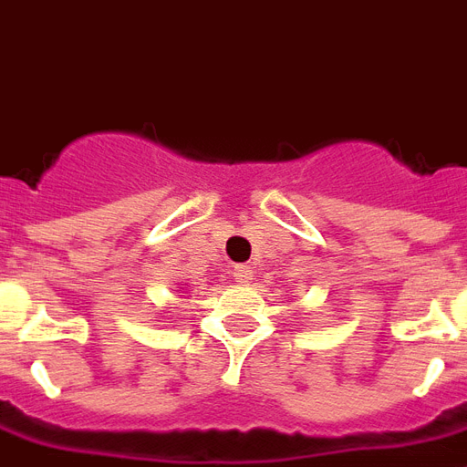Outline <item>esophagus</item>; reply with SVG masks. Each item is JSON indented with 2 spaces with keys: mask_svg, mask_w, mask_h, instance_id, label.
I'll use <instances>...</instances> for the list:
<instances>
[{
  "mask_svg": "<svg viewBox=\"0 0 467 467\" xmlns=\"http://www.w3.org/2000/svg\"><path fill=\"white\" fill-rule=\"evenodd\" d=\"M231 275H234L236 281H241V284H248V281L253 279V267H250V265H234Z\"/></svg>",
  "mask_w": 467,
  "mask_h": 467,
  "instance_id": "1",
  "label": "esophagus"
}]
</instances>
